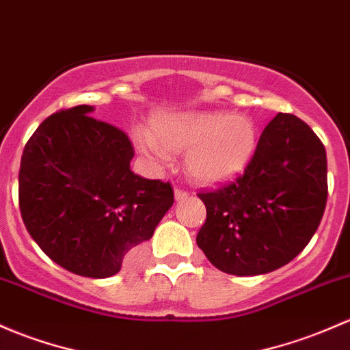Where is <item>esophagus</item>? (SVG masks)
<instances>
[{
    "mask_svg": "<svg viewBox=\"0 0 350 350\" xmlns=\"http://www.w3.org/2000/svg\"><path fill=\"white\" fill-rule=\"evenodd\" d=\"M187 196H189V194H187L186 191H183V189H176V191H174V200H176V201L186 200Z\"/></svg>",
    "mask_w": 350,
    "mask_h": 350,
    "instance_id": "esophagus-1",
    "label": "esophagus"
}]
</instances>
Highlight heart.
Masks as SVG:
<instances>
[{
	"label": "heart",
	"instance_id": "1",
	"mask_svg": "<svg viewBox=\"0 0 350 350\" xmlns=\"http://www.w3.org/2000/svg\"><path fill=\"white\" fill-rule=\"evenodd\" d=\"M150 129L131 131L135 149L156 163H167L172 150H186L187 176L215 186L240 174L256 147V126L248 116L223 110L159 113Z\"/></svg>",
	"mask_w": 350,
	"mask_h": 350
}]
</instances>
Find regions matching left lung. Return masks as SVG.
I'll list each match as a JSON object with an SVG mask.
<instances>
[{
	"label": "left lung",
	"instance_id": "1",
	"mask_svg": "<svg viewBox=\"0 0 350 350\" xmlns=\"http://www.w3.org/2000/svg\"><path fill=\"white\" fill-rule=\"evenodd\" d=\"M206 223L196 243L224 273L277 270L308 245L327 203V154L321 139L292 113H278L237 181L200 193Z\"/></svg>",
	"mask_w": 350,
	"mask_h": 350
}]
</instances>
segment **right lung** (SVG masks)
<instances>
[{"mask_svg":"<svg viewBox=\"0 0 350 350\" xmlns=\"http://www.w3.org/2000/svg\"><path fill=\"white\" fill-rule=\"evenodd\" d=\"M92 105L43 120L21 156V218L36 245L72 273H119L174 203L169 183L131 171L122 131L90 117Z\"/></svg>","mask_w":350,"mask_h":350,"instance_id":"add662e5","label":"right lung"}]
</instances>
